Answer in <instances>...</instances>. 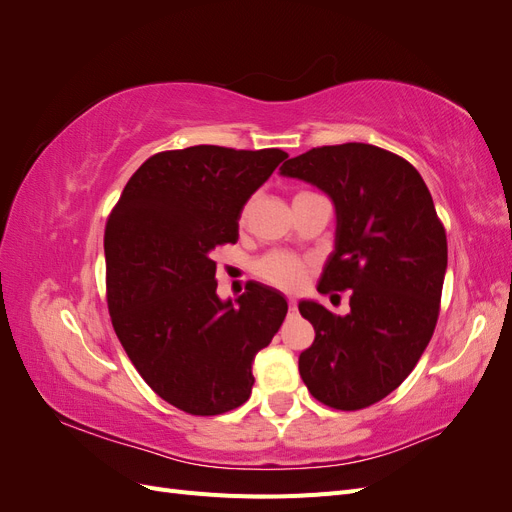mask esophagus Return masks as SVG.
Listing matches in <instances>:
<instances>
[{"label": "esophagus", "mask_w": 512, "mask_h": 512, "mask_svg": "<svg viewBox=\"0 0 512 512\" xmlns=\"http://www.w3.org/2000/svg\"><path fill=\"white\" fill-rule=\"evenodd\" d=\"M288 307H290V312H297V301L290 299V301H288Z\"/></svg>", "instance_id": "1"}]
</instances>
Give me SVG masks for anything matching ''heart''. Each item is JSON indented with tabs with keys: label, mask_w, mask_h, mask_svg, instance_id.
<instances>
[{
	"label": "heart",
	"mask_w": 512,
	"mask_h": 512,
	"mask_svg": "<svg viewBox=\"0 0 512 512\" xmlns=\"http://www.w3.org/2000/svg\"><path fill=\"white\" fill-rule=\"evenodd\" d=\"M250 207H252V200H247V203H243V207L239 209V218H237L239 224L247 220ZM307 271H309V262L301 256H294L288 252H271L256 262V275L260 280H265L267 284L282 290H297L307 277Z\"/></svg>",
	"instance_id": "obj_1"
}]
</instances>
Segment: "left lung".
<instances>
[{
  "instance_id": "obj_1",
  "label": "left lung",
  "mask_w": 512,
  "mask_h": 512,
  "mask_svg": "<svg viewBox=\"0 0 512 512\" xmlns=\"http://www.w3.org/2000/svg\"><path fill=\"white\" fill-rule=\"evenodd\" d=\"M327 192L337 209L335 252L318 290H352L350 314L301 301L316 339L299 356L320 404L363 410L408 378L440 316L446 230L418 170L367 143L314 147L282 166Z\"/></svg>"
}]
</instances>
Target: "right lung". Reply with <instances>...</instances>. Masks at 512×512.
I'll use <instances>...</instances> for the list:
<instances>
[{
    "label": "right lung",
    "mask_w": 512,
    "mask_h": 512,
    "mask_svg": "<svg viewBox=\"0 0 512 512\" xmlns=\"http://www.w3.org/2000/svg\"><path fill=\"white\" fill-rule=\"evenodd\" d=\"M288 153L196 145L153 153L106 220V303L141 378L194 416L252 395V363L288 312L277 290L245 284L222 303L213 250L237 243L239 209Z\"/></svg>",
    "instance_id": "right-lung-1"
}]
</instances>
